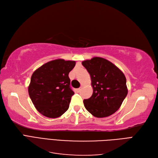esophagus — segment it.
<instances>
[{"label":"esophagus","mask_w":158,"mask_h":158,"mask_svg":"<svg viewBox=\"0 0 158 158\" xmlns=\"http://www.w3.org/2000/svg\"><path fill=\"white\" fill-rule=\"evenodd\" d=\"M81 89H82V88H77V89H76V92H80V90H81Z\"/></svg>","instance_id":"1"}]
</instances>
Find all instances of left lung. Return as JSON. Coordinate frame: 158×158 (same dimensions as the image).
Returning a JSON list of instances; mask_svg holds the SVG:
<instances>
[{
	"label": "left lung",
	"instance_id": "1",
	"mask_svg": "<svg viewBox=\"0 0 158 158\" xmlns=\"http://www.w3.org/2000/svg\"><path fill=\"white\" fill-rule=\"evenodd\" d=\"M91 76L92 95L84 100V107L95 117L111 115L120 108L128 94L125 74L111 62L102 57L84 60Z\"/></svg>",
	"mask_w": 158,
	"mask_h": 158
}]
</instances>
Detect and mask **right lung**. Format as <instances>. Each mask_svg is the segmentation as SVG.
Here are the masks:
<instances>
[{
    "label": "right lung",
    "mask_w": 158,
    "mask_h": 158,
    "mask_svg": "<svg viewBox=\"0 0 158 158\" xmlns=\"http://www.w3.org/2000/svg\"><path fill=\"white\" fill-rule=\"evenodd\" d=\"M75 64L74 60L56 59L33 73L28 92L33 104L43 115L57 118L68 110L74 94L70 88L69 74Z\"/></svg>",
    "instance_id": "right-lung-1"
}]
</instances>
